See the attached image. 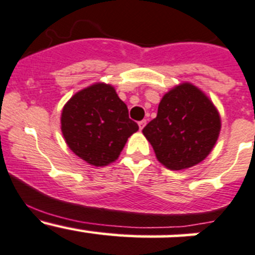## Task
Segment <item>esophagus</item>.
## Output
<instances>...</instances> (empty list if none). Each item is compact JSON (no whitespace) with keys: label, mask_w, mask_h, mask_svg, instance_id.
<instances>
[{"label":"esophagus","mask_w":255,"mask_h":255,"mask_svg":"<svg viewBox=\"0 0 255 255\" xmlns=\"http://www.w3.org/2000/svg\"><path fill=\"white\" fill-rule=\"evenodd\" d=\"M145 125H146V120H141V122H138V128H140V130H142Z\"/></svg>","instance_id":"34e87169"}]
</instances>
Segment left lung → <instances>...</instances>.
Returning a JSON list of instances; mask_svg holds the SVG:
<instances>
[{"label":"left lung","mask_w":255,"mask_h":255,"mask_svg":"<svg viewBox=\"0 0 255 255\" xmlns=\"http://www.w3.org/2000/svg\"><path fill=\"white\" fill-rule=\"evenodd\" d=\"M221 117L212 100L192 83H181L161 99L157 117L142 133L156 158L172 171L190 168L211 153L221 131Z\"/></svg>","instance_id":"obj_1"}]
</instances>
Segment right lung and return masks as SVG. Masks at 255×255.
<instances>
[{
    "instance_id": "right-lung-1",
    "label": "right lung",
    "mask_w": 255,
    "mask_h": 255,
    "mask_svg": "<svg viewBox=\"0 0 255 255\" xmlns=\"http://www.w3.org/2000/svg\"><path fill=\"white\" fill-rule=\"evenodd\" d=\"M60 128L70 150L89 165L115 162L128 138L138 130L113 85L94 83L63 107Z\"/></svg>"
}]
</instances>
